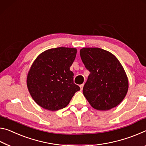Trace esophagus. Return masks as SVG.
I'll list each match as a JSON object with an SVG mask.
<instances>
[{
    "mask_svg": "<svg viewBox=\"0 0 146 146\" xmlns=\"http://www.w3.org/2000/svg\"><path fill=\"white\" fill-rule=\"evenodd\" d=\"M83 86H84V85H83V84H82V85H80V89H81V90H83Z\"/></svg>",
    "mask_w": 146,
    "mask_h": 146,
    "instance_id": "esophagus-1",
    "label": "esophagus"
}]
</instances>
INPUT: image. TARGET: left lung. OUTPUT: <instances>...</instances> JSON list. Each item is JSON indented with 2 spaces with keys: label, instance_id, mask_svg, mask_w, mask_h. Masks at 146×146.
I'll list each match as a JSON object with an SVG mask.
<instances>
[{
  "label": "left lung",
  "instance_id": "obj_1",
  "mask_svg": "<svg viewBox=\"0 0 146 146\" xmlns=\"http://www.w3.org/2000/svg\"><path fill=\"white\" fill-rule=\"evenodd\" d=\"M80 56L90 72L83 89L90 106L100 111L118 106L129 88L127 76L120 62L111 52L100 48H83Z\"/></svg>",
  "mask_w": 146,
  "mask_h": 146
}]
</instances>
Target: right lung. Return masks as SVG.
I'll return each mask as SVG.
<instances>
[{
  "instance_id": "right-lung-1",
  "label": "right lung",
  "mask_w": 146,
  "mask_h": 146,
  "mask_svg": "<svg viewBox=\"0 0 146 146\" xmlns=\"http://www.w3.org/2000/svg\"><path fill=\"white\" fill-rule=\"evenodd\" d=\"M76 54L75 48L58 47L42 52L33 61L26 83L40 107L52 111L63 109L80 90L74 83V73L70 70Z\"/></svg>"
}]
</instances>
